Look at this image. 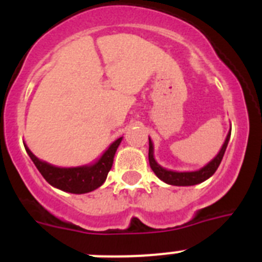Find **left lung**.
Wrapping results in <instances>:
<instances>
[{
    "mask_svg": "<svg viewBox=\"0 0 262 262\" xmlns=\"http://www.w3.org/2000/svg\"><path fill=\"white\" fill-rule=\"evenodd\" d=\"M230 136L231 131L228 133V135H227L226 140H224L219 154H217L207 165L201 168L200 170H194V172H174V170H168V169L159 165L154 157V144H152L151 139H149V151H148L149 165H151V169L154 170L155 174H156L161 181H164L168 185H174V186H191V185L201 184V182L206 181L207 178L211 177V176L216 172L217 166L221 165L222 159H223L224 152H226V148L227 145H228Z\"/></svg>",
    "mask_w": 262,
    "mask_h": 262,
    "instance_id": "8db88e82",
    "label": "left lung"
}]
</instances>
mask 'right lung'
Segmentation results:
<instances>
[{
	"label": "right lung",
	"instance_id": "obj_1",
	"mask_svg": "<svg viewBox=\"0 0 262 262\" xmlns=\"http://www.w3.org/2000/svg\"><path fill=\"white\" fill-rule=\"evenodd\" d=\"M120 142H122V138L117 139L94 164L75 166V168H59V166L51 165L46 161L39 160L26 145L25 148L30 159L32 160V163L35 164L40 174L45 177L48 184L67 193L84 194L96 190L97 187H99L106 181Z\"/></svg>",
	"mask_w": 262,
	"mask_h": 262
}]
</instances>
